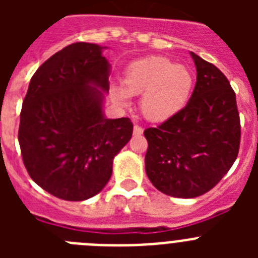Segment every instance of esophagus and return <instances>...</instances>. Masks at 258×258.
<instances>
[{"label": "esophagus", "instance_id": "esophagus-1", "mask_svg": "<svg viewBox=\"0 0 258 258\" xmlns=\"http://www.w3.org/2000/svg\"><path fill=\"white\" fill-rule=\"evenodd\" d=\"M142 133H143V127L138 124L134 125V134H142Z\"/></svg>", "mask_w": 258, "mask_h": 258}]
</instances>
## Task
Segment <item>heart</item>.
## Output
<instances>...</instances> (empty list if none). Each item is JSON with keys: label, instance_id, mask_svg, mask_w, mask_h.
Segmentation results:
<instances>
[{"label": "heart", "instance_id": "1", "mask_svg": "<svg viewBox=\"0 0 258 258\" xmlns=\"http://www.w3.org/2000/svg\"><path fill=\"white\" fill-rule=\"evenodd\" d=\"M194 76L187 67L164 56H149L127 66L122 86L113 85L111 97L127 106L131 95H140L141 109L151 121H164L183 109L191 97Z\"/></svg>", "mask_w": 258, "mask_h": 258}]
</instances>
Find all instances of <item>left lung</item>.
Masks as SVG:
<instances>
[{
	"instance_id": "1",
	"label": "left lung",
	"mask_w": 258,
	"mask_h": 258,
	"mask_svg": "<svg viewBox=\"0 0 258 258\" xmlns=\"http://www.w3.org/2000/svg\"><path fill=\"white\" fill-rule=\"evenodd\" d=\"M197 84L187 104L156 127H147V177L159 191L174 198H197L222 179L240 145L235 93L226 76L191 52Z\"/></svg>"
}]
</instances>
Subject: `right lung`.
Returning <instances> with one entry per match:
<instances>
[{
  "mask_svg": "<svg viewBox=\"0 0 258 258\" xmlns=\"http://www.w3.org/2000/svg\"><path fill=\"white\" fill-rule=\"evenodd\" d=\"M104 47L71 44L32 76L20 112L18 140L31 178L49 194L81 202L101 192L113 157L133 134L131 118H107L109 63Z\"/></svg>",
  "mask_w": 258,
  "mask_h": 258,
  "instance_id": "right-lung-1",
  "label": "right lung"
}]
</instances>
